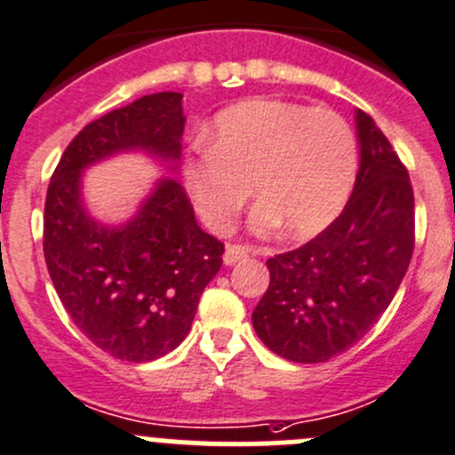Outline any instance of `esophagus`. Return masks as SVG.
Wrapping results in <instances>:
<instances>
[{
	"label": "esophagus",
	"mask_w": 455,
	"mask_h": 455,
	"mask_svg": "<svg viewBox=\"0 0 455 455\" xmlns=\"http://www.w3.org/2000/svg\"><path fill=\"white\" fill-rule=\"evenodd\" d=\"M251 251H253V249H251V246H244V244H228L227 251H224V264L233 266L235 261L249 257Z\"/></svg>",
	"instance_id": "obj_1"
}]
</instances>
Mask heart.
<instances>
[{
	"instance_id": "obj_1",
	"label": "heart",
	"mask_w": 455,
	"mask_h": 455,
	"mask_svg": "<svg viewBox=\"0 0 455 455\" xmlns=\"http://www.w3.org/2000/svg\"><path fill=\"white\" fill-rule=\"evenodd\" d=\"M182 176L213 233L231 231L253 182L261 200L251 227L268 233L286 224L288 233L306 237L346 204L356 176V136L330 108L249 99L215 116L209 145L191 149Z\"/></svg>"
}]
</instances>
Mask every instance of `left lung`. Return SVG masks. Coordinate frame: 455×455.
<instances>
[{"instance_id": "left-lung-1", "label": "left lung", "mask_w": 455, "mask_h": 455, "mask_svg": "<svg viewBox=\"0 0 455 455\" xmlns=\"http://www.w3.org/2000/svg\"><path fill=\"white\" fill-rule=\"evenodd\" d=\"M361 164L346 209L319 235L266 261L257 337L295 363H323L374 328L414 253L410 173L374 118L356 112Z\"/></svg>"}]
</instances>
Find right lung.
Masks as SVG:
<instances>
[{
    "mask_svg": "<svg viewBox=\"0 0 455 455\" xmlns=\"http://www.w3.org/2000/svg\"><path fill=\"white\" fill-rule=\"evenodd\" d=\"M182 130L180 92L112 109L66 147L45 196L44 255L59 299L94 346L130 363L180 346L224 244L198 227L176 180H160L134 220L103 227L81 202V169L125 149L176 160Z\"/></svg>",
    "mask_w": 455,
    "mask_h": 455,
    "instance_id": "1",
    "label": "right lung"
}]
</instances>
